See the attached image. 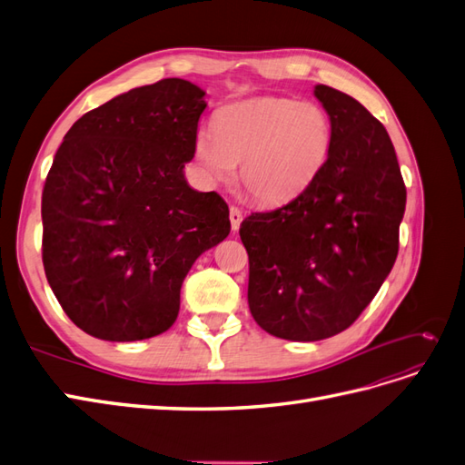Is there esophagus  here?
Instances as JSON below:
<instances>
[{
  "label": "esophagus",
  "mask_w": 465,
  "mask_h": 465,
  "mask_svg": "<svg viewBox=\"0 0 465 465\" xmlns=\"http://www.w3.org/2000/svg\"><path fill=\"white\" fill-rule=\"evenodd\" d=\"M229 217H231V227H232V231H238V229H241V223H242V211L238 209L236 205H231Z\"/></svg>",
  "instance_id": "esophagus-1"
}]
</instances>
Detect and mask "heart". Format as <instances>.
I'll use <instances>...</instances> for the list:
<instances>
[{"label":"heart","instance_id":"heart-1","mask_svg":"<svg viewBox=\"0 0 465 465\" xmlns=\"http://www.w3.org/2000/svg\"><path fill=\"white\" fill-rule=\"evenodd\" d=\"M331 120L311 101L262 96L219 110L213 132L195 135L193 153L213 184H231L241 164L244 192L262 205L297 198L326 164Z\"/></svg>","mask_w":465,"mask_h":465}]
</instances>
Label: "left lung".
<instances>
[{"label":"left lung","instance_id":"1","mask_svg":"<svg viewBox=\"0 0 465 465\" xmlns=\"http://www.w3.org/2000/svg\"><path fill=\"white\" fill-rule=\"evenodd\" d=\"M314 94L333 130L326 164L292 202L241 224L250 312L289 341L326 340L371 304L398 258L407 195L384 125L341 91Z\"/></svg>","mask_w":465,"mask_h":465}]
</instances>
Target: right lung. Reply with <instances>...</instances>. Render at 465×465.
<instances>
[{
	"label": "right lung",
	"mask_w": 465,
	"mask_h": 465,
	"mask_svg": "<svg viewBox=\"0 0 465 465\" xmlns=\"http://www.w3.org/2000/svg\"><path fill=\"white\" fill-rule=\"evenodd\" d=\"M205 93L161 79L81 116L42 192V263L64 312L106 341L166 331L180 287L231 232L217 192L188 186Z\"/></svg>",
	"instance_id": "add662e5"
}]
</instances>
